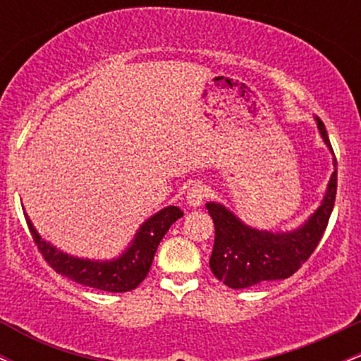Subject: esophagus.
<instances>
[{
  "label": "esophagus",
  "mask_w": 361,
  "mask_h": 361,
  "mask_svg": "<svg viewBox=\"0 0 361 361\" xmlns=\"http://www.w3.org/2000/svg\"><path fill=\"white\" fill-rule=\"evenodd\" d=\"M207 186L204 183H195L192 185V188L186 192V204L190 207H198L202 205V202H204V198L207 197Z\"/></svg>",
  "instance_id": "obj_1"
}]
</instances>
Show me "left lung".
Here are the masks:
<instances>
[{
	"label": "left lung",
	"instance_id": "8db88e82",
	"mask_svg": "<svg viewBox=\"0 0 361 361\" xmlns=\"http://www.w3.org/2000/svg\"><path fill=\"white\" fill-rule=\"evenodd\" d=\"M316 120L321 137L333 152L324 123L321 118ZM336 164L334 157V173L319 209L300 227L288 233L255 229L224 205L209 202L205 207L215 226L209 264L215 279L229 288H247L263 281L288 279L299 270L317 247L333 212L338 186Z\"/></svg>",
	"mask_w": 361,
	"mask_h": 361
}]
</instances>
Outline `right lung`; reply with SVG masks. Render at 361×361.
I'll list each match as a JSON object with an SVG mask.
<instances>
[{"instance_id":"right-lung-1","label":"right lung","mask_w":361,"mask_h":361,"mask_svg":"<svg viewBox=\"0 0 361 361\" xmlns=\"http://www.w3.org/2000/svg\"><path fill=\"white\" fill-rule=\"evenodd\" d=\"M180 217H183V212L178 207L169 205L159 210L140 226L134 241L118 258L106 261L82 259L66 255L51 243L44 241L28 217L27 224L37 247L42 252V258L59 275L105 292H128L139 287L140 281L146 279L161 239L168 233L171 224Z\"/></svg>"}]
</instances>
